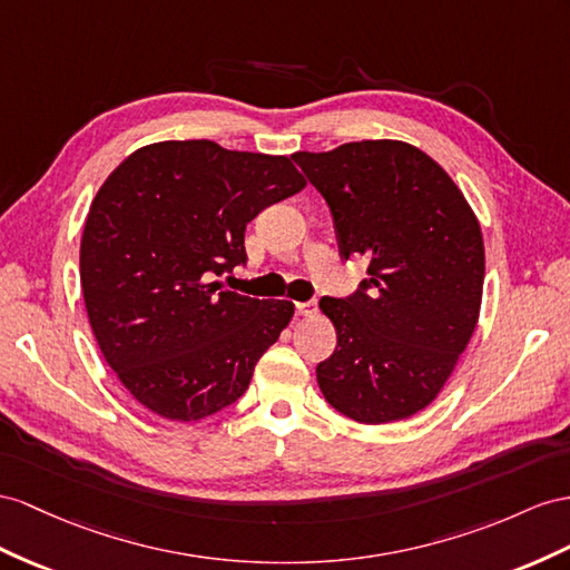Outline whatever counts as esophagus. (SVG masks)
I'll use <instances>...</instances> for the list:
<instances>
[{"instance_id": "1", "label": "esophagus", "mask_w": 570, "mask_h": 570, "mask_svg": "<svg viewBox=\"0 0 570 570\" xmlns=\"http://www.w3.org/2000/svg\"><path fill=\"white\" fill-rule=\"evenodd\" d=\"M315 311H317V301H315V298L296 303V313H298V315H313Z\"/></svg>"}]
</instances>
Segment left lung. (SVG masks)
<instances>
[{"label":"left lung","mask_w":570,"mask_h":570,"mask_svg":"<svg viewBox=\"0 0 570 570\" xmlns=\"http://www.w3.org/2000/svg\"><path fill=\"white\" fill-rule=\"evenodd\" d=\"M294 160L325 197L340 255L368 279L320 298L337 348L317 383L340 414L387 424L429 406L470 342L484 288V240L450 175L416 146L352 141Z\"/></svg>","instance_id":"left-lung-1"}]
</instances>
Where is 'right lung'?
Returning a JSON list of instances; mask_svg holds the SVG:
<instances>
[{"mask_svg": "<svg viewBox=\"0 0 570 570\" xmlns=\"http://www.w3.org/2000/svg\"><path fill=\"white\" fill-rule=\"evenodd\" d=\"M303 187L291 158L209 139L149 144L108 175L86 216L81 291L108 366L146 410L197 421L250 385L294 303L214 279L245 267L247 224Z\"/></svg>", "mask_w": 570, "mask_h": 570, "instance_id": "obj_1", "label": "right lung"}]
</instances>
